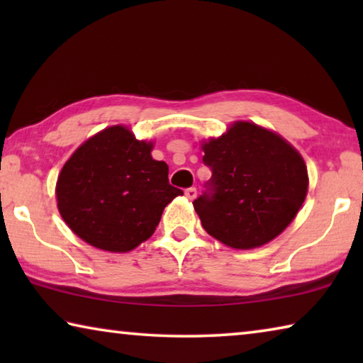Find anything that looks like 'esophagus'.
<instances>
[{
	"label": "esophagus",
	"mask_w": 363,
	"mask_h": 363,
	"mask_svg": "<svg viewBox=\"0 0 363 363\" xmlns=\"http://www.w3.org/2000/svg\"><path fill=\"white\" fill-rule=\"evenodd\" d=\"M186 196L189 200H194L195 196H196V189L195 187H189V189H186Z\"/></svg>",
	"instance_id": "1"
}]
</instances>
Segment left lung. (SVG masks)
<instances>
[{"instance_id":"left-lung-1","label":"left lung","mask_w":363,"mask_h":363,"mask_svg":"<svg viewBox=\"0 0 363 363\" xmlns=\"http://www.w3.org/2000/svg\"><path fill=\"white\" fill-rule=\"evenodd\" d=\"M201 149L213 174L194 208L211 237L230 248H257L296 218L309 177L303 157L277 133L235 121Z\"/></svg>"}]
</instances>
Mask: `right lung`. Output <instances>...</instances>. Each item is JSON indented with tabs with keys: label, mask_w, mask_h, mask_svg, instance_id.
<instances>
[{
	"label": "right lung",
	"mask_w": 363,
	"mask_h": 363,
	"mask_svg": "<svg viewBox=\"0 0 363 363\" xmlns=\"http://www.w3.org/2000/svg\"><path fill=\"white\" fill-rule=\"evenodd\" d=\"M152 143L116 125L73 152L57 177V208L73 233L93 247L126 253L155 232L164 206L182 195Z\"/></svg>",
	"instance_id": "obj_1"
}]
</instances>
